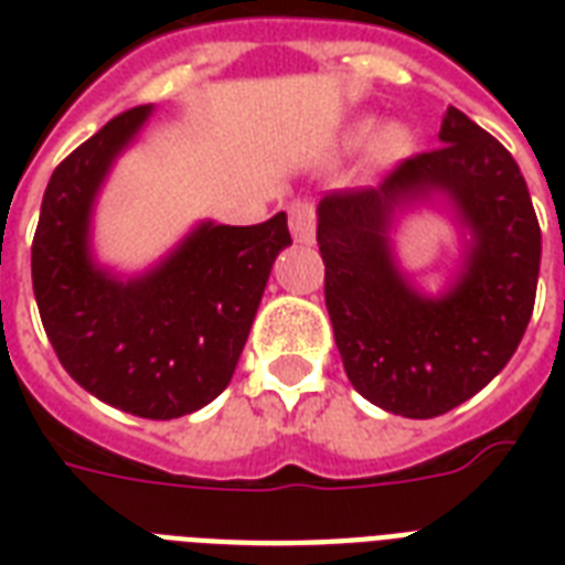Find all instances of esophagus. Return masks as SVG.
Instances as JSON below:
<instances>
[{"label":"esophagus","instance_id":"34e87169","mask_svg":"<svg viewBox=\"0 0 565 565\" xmlns=\"http://www.w3.org/2000/svg\"><path fill=\"white\" fill-rule=\"evenodd\" d=\"M290 231L296 243L310 246L317 237V211L310 202H292L290 204Z\"/></svg>","mask_w":565,"mask_h":565}]
</instances>
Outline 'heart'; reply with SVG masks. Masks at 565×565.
Listing matches in <instances>:
<instances>
[{
  "label": "heart",
  "mask_w": 565,
  "mask_h": 565,
  "mask_svg": "<svg viewBox=\"0 0 565 565\" xmlns=\"http://www.w3.org/2000/svg\"><path fill=\"white\" fill-rule=\"evenodd\" d=\"M361 146L363 170L372 179H381V175H390L393 170H398L416 152V131L404 119H386V122L375 126L372 117H361L354 119L352 126L343 131L340 149L343 152H354Z\"/></svg>",
  "instance_id": "1"
}]
</instances>
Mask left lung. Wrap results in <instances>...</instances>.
Masks as SVG:
<instances>
[{
    "instance_id": "8db88e82",
    "label": "left lung",
    "mask_w": 565,
    "mask_h": 565,
    "mask_svg": "<svg viewBox=\"0 0 565 565\" xmlns=\"http://www.w3.org/2000/svg\"><path fill=\"white\" fill-rule=\"evenodd\" d=\"M434 212L458 237L456 273L425 291L394 234ZM326 305L345 375L407 419L455 411L499 375L534 313L543 234L519 163L448 105L439 149L404 161L377 190L328 193L317 207Z\"/></svg>"
}]
</instances>
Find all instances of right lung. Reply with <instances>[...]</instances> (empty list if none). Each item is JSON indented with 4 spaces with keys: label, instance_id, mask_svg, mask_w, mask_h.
I'll list each match as a JSON object with an SVG mask.
<instances>
[{
    "label": "right lung",
    "instance_id": "right-lung-1",
    "mask_svg": "<svg viewBox=\"0 0 565 565\" xmlns=\"http://www.w3.org/2000/svg\"><path fill=\"white\" fill-rule=\"evenodd\" d=\"M152 114H119L52 172L31 281L57 361L87 393L131 416L179 419L228 386L275 257L292 239L281 211L260 225L195 222L135 273L99 260V195Z\"/></svg>",
    "mask_w": 565,
    "mask_h": 565
}]
</instances>
